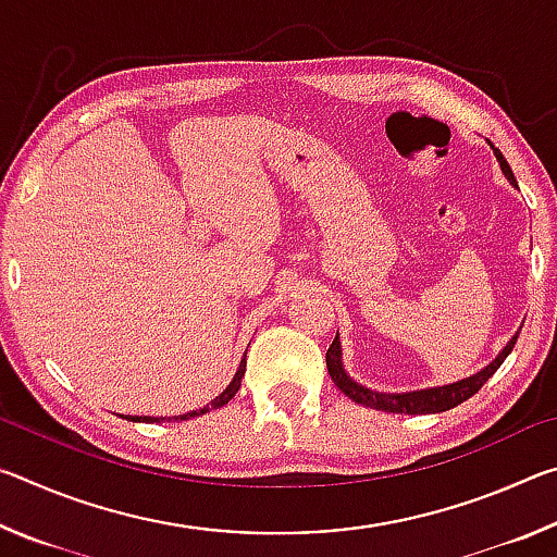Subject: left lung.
<instances>
[{
	"instance_id": "left-lung-1",
	"label": "left lung",
	"mask_w": 557,
	"mask_h": 557,
	"mask_svg": "<svg viewBox=\"0 0 557 557\" xmlns=\"http://www.w3.org/2000/svg\"><path fill=\"white\" fill-rule=\"evenodd\" d=\"M494 154L498 159V164H502L504 174L508 176V182L513 186L516 184V176L511 172V166L504 159V154L498 152L494 147ZM516 338L518 334L511 338V342L506 344V348L502 354H498L492 363L486 366L484 371H479L474 375H469L465 381H457V383H449V385H440V388H428V391H412V393H375L363 388V385H358L356 381H351L344 371L342 366V346H338V336H334L332 346H329L326 351V369L329 375H332V381L336 383V388L342 391L344 395H348L354 403H361L366 408H373V410H383V412H398V414H428V412H445L449 408H457L459 403L469 400L471 395L482 391V385L492 379V375L498 371V366L506 361V356L511 354V348L516 346Z\"/></svg>"
}]
</instances>
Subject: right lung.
Returning <instances> with one entry per match:
<instances>
[{"label": "right lung", "mask_w": 557, "mask_h": 557, "mask_svg": "<svg viewBox=\"0 0 557 557\" xmlns=\"http://www.w3.org/2000/svg\"><path fill=\"white\" fill-rule=\"evenodd\" d=\"M243 373H245V356H243V361H240V366H238V373L233 375L231 385L219 395V398L211 400L209 405H203V408H199V410H191V412H184V414H174V418H169V422H172V420H188V418H196V414H206V412H211V410L223 408V405L228 403L231 398H235V393H238ZM127 420H132V422H159V420H164V418H127Z\"/></svg>", "instance_id": "obj_1"}]
</instances>
